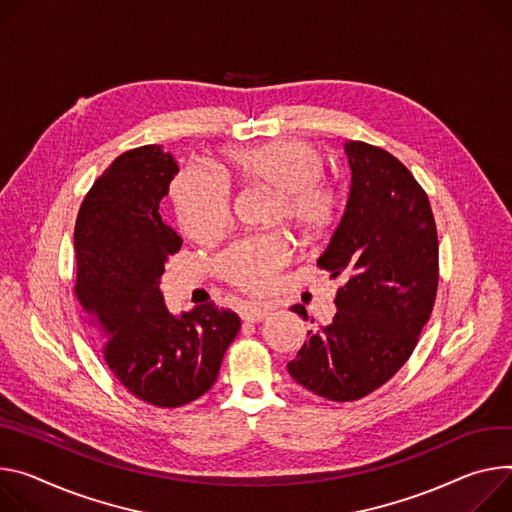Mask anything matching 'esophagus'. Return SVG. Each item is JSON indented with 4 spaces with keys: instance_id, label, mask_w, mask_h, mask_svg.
<instances>
[{
    "instance_id": "esophagus-1",
    "label": "esophagus",
    "mask_w": 512,
    "mask_h": 512,
    "mask_svg": "<svg viewBox=\"0 0 512 512\" xmlns=\"http://www.w3.org/2000/svg\"><path fill=\"white\" fill-rule=\"evenodd\" d=\"M267 314H269V308H267L265 304H259V302H249V304L243 306V310H241V316H243V320H247V322H259V320H263Z\"/></svg>"
}]
</instances>
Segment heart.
<instances>
[{
	"mask_svg": "<svg viewBox=\"0 0 512 512\" xmlns=\"http://www.w3.org/2000/svg\"><path fill=\"white\" fill-rule=\"evenodd\" d=\"M224 165L243 185L273 192L269 220L286 222L304 245L327 239L347 208L345 185L324 173L327 157L300 138L228 149ZM171 200L183 232L196 241L220 235L230 216L228 183L200 167H185L175 175ZM286 261L288 243L280 232H261L230 243L218 253L214 267L239 290L261 292Z\"/></svg>",
	"mask_w": 512,
	"mask_h": 512,
	"instance_id": "heart-1",
	"label": "heart"
}]
</instances>
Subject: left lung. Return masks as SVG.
<instances>
[{
  "label": "left lung",
  "mask_w": 512,
  "mask_h": 512,
  "mask_svg": "<svg viewBox=\"0 0 512 512\" xmlns=\"http://www.w3.org/2000/svg\"><path fill=\"white\" fill-rule=\"evenodd\" d=\"M351 196L316 265L343 275L337 314L288 363L312 394L353 402L376 392L412 355L439 284L435 216L421 183L388 151L347 141ZM308 318L304 306H292Z\"/></svg>",
  "instance_id": "8db88e82"
}]
</instances>
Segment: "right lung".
<instances>
[{
  "mask_svg": "<svg viewBox=\"0 0 512 512\" xmlns=\"http://www.w3.org/2000/svg\"><path fill=\"white\" fill-rule=\"evenodd\" d=\"M177 163L145 145L116 157L83 198L75 222V298L102 339L114 378L136 398L177 408L206 394L241 318L196 306L175 318L159 290L181 239L159 214Z\"/></svg>",
  "mask_w": 512,
  "mask_h": 512,
  "instance_id": "1",
  "label": "right lung"
}]
</instances>
